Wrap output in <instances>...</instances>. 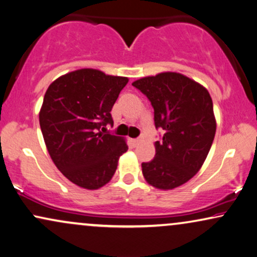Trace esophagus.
Here are the masks:
<instances>
[{"instance_id": "esophagus-1", "label": "esophagus", "mask_w": 257, "mask_h": 257, "mask_svg": "<svg viewBox=\"0 0 257 257\" xmlns=\"http://www.w3.org/2000/svg\"><path fill=\"white\" fill-rule=\"evenodd\" d=\"M140 141H142V138H138V139H134L133 140V143H134L135 146H138L139 143H140Z\"/></svg>"}]
</instances>
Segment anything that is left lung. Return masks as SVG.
Wrapping results in <instances>:
<instances>
[{
	"instance_id": "obj_1",
	"label": "left lung",
	"mask_w": 257,
	"mask_h": 257,
	"mask_svg": "<svg viewBox=\"0 0 257 257\" xmlns=\"http://www.w3.org/2000/svg\"><path fill=\"white\" fill-rule=\"evenodd\" d=\"M133 85L148 97L156 129L163 131L155 157L142 163L143 176L157 189L182 186L201 169L213 145L216 119L210 95L203 85L172 71Z\"/></svg>"
}]
</instances>
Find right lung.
Instances as JSON below:
<instances>
[{
  "instance_id": "obj_1",
  "label": "right lung",
  "mask_w": 257,
  "mask_h": 257,
  "mask_svg": "<svg viewBox=\"0 0 257 257\" xmlns=\"http://www.w3.org/2000/svg\"><path fill=\"white\" fill-rule=\"evenodd\" d=\"M126 83V77L84 68L56 78L44 94L40 125L48 153L78 187L107 184L128 150L124 139L99 131L114 123L111 108Z\"/></svg>"
}]
</instances>
